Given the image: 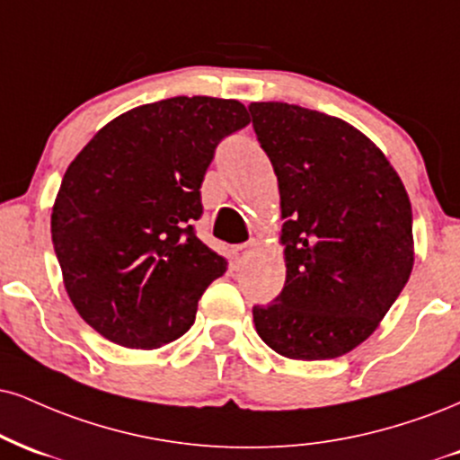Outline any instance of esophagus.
I'll list each match as a JSON object with an SVG mask.
<instances>
[{"label":"esophagus","mask_w":460,"mask_h":460,"mask_svg":"<svg viewBox=\"0 0 460 460\" xmlns=\"http://www.w3.org/2000/svg\"><path fill=\"white\" fill-rule=\"evenodd\" d=\"M252 246H254V240L246 242V244H240V246H235L234 251H231V252H234V261H235L237 265H240L242 261H244V259H246V252L251 251Z\"/></svg>","instance_id":"34e87169"}]
</instances>
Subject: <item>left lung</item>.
<instances>
[{"label": "left lung", "instance_id": "obj_1", "mask_svg": "<svg viewBox=\"0 0 460 460\" xmlns=\"http://www.w3.org/2000/svg\"><path fill=\"white\" fill-rule=\"evenodd\" d=\"M279 177L287 280L252 306L261 341L291 359H332L373 334L413 268L411 203L373 141L339 118L248 104Z\"/></svg>", "mask_w": 460, "mask_h": 460}]
</instances>
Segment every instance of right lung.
<instances>
[{
	"label": "right lung",
	"mask_w": 460,
	"mask_h": 460,
	"mask_svg": "<svg viewBox=\"0 0 460 460\" xmlns=\"http://www.w3.org/2000/svg\"><path fill=\"white\" fill-rule=\"evenodd\" d=\"M246 107L209 96L143 104L109 121L66 171L53 248L76 313L130 349H156L195 323L226 259L199 240L201 181Z\"/></svg>",
	"instance_id": "1"
}]
</instances>
